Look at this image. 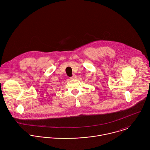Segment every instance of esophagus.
<instances>
[{"label":"esophagus","instance_id":"obj_1","mask_svg":"<svg viewBox=\"0 0 150 150\" xmlns=\"http://www.w3.org/2000/svg\"><path fill=\"white\" fill-rule=\"evenodd\" d=\"M71 79H77V76L75 75V74H73V76L71 77Z\"/></svg>","mask_w":150,"mask_h":150}]
</instances>
